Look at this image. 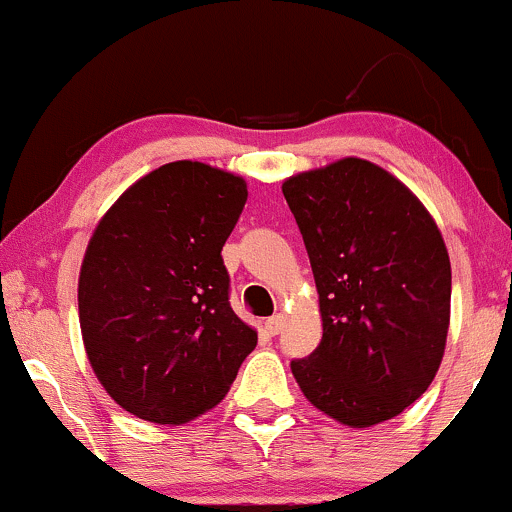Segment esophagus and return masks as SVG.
<instances>
[{
	"mask_svg": "<svg viewBox=\"0 0 512 512\" xmlns=\"http://www.w3.org/2000/svg\"><path fill=\"white\" fill-rule=\"evenodd\" d=\"M264 327H267V332L272 334V337H276V334L281 332V327H284V315H281V313L272 315L267 322H264Z\"/></svg>",
	"mask_w": 512,
	"mask_h": 512,
	"instance_id": "obj_1",
	"label": "esophagus"
}]
</instances>
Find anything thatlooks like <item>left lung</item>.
<instances>
[{
    "instance_id": "1",
    "label": "left lung",
    "mask_w": 512,
    "mask_h": 512,
    "mask_svg": "<svg viewBox=\"0 0 512 512\" xmlns=\"http://www.w3.org/2000/svg\"><path fill=\"white\" fill-rule=\"evenodd\" d=\"M320 293L322 342L293 358L308 402L351 428L402 414L436 378L450 257L436 221L375 163L342 158L284 182Z\"/></svg>"
}]
</instances>
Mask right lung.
<instances>
[{
	"label": "right lung",
	"instance_id": "right-lung-1",
	"mask_svg": "<svg viewBox=\"0 0 512 512\" xmlns=\"http://www.w3.org/2000/svg\"><path fill=\"white\" fill-rule=\"evenodd\" d=\"M245 199L238 175L175 161L134 182L98 223L79 274V322L93 373L129 414L195 419L226 397L255 349L221 257Z\"/></svg>",
	"mask_w": 512,
	"mask_h": 512
}]
</instances>
